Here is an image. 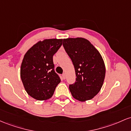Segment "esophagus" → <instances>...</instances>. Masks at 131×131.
<instances>
[{"label": "esophagus", "instance_id": "obj_1", "mask_svg": "<svg viewBox=\"0 0 131 131\" xmlns=\"http://www.w3.org/2000/svg\"><path fill=\"white\" fill-rule=\"evenodd\" d=\"M62 79H66V75H65V73H63V74L62 75Z\"/></svg>", "mask_w": 131, "mask_h": 131}]
</instances>
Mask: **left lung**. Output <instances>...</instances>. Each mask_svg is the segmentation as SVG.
Here are the masks:
<instances>
[{
  "label": "left lung",
  "instance_id": "obj_1",
  "mask_svg": "<svg viewBox=\"0 0 131 131\" xmlns=\"http://www.w3.org/2000/svg\"><path fill=\"white\" fill-rule=\"evenodd\" d=\"M63 46L72 61L77 77L75 82L69 85L72 95L80 101L92 99L100 91L105 77L100 53L83 38L64 39Z\"/></svg>",
  "mask_w": 131,
  "mask_h": 131
}]
</instances>
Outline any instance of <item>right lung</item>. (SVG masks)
Instances as JSON below:
<instances>
[{"label":"right lung","mask_w":131,"mask_h":131,"mask_svg":"<svg viewBox=\"0 0 131 131\" xmlns=\"http://www.w3.org/2000/svg\"><path fill=\"white\" fill-rule=\"evenodd\" d=\"M62 39H48L38 41L25 54L20 77L26 92L37 100L52 97L61 82L54 71L53 56L62 44Z\"/></svg>","instance_id":"add662e5"}]
</instances>
